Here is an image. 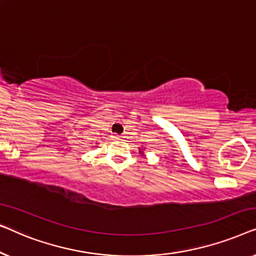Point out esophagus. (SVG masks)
Instances as JSON below:
<instances>
[{
	"instance_id": "34e87169",
	"label": "esophagus",
	"mask_w": 256,
	"mask_h": 256,
	"mask_svg": "<svg viewBox=\"0 0 256 256\" xmlns=\"http://www.w3.org/2000/svg\"><path fill=\"white\" fill-rule=\"evenodd\" d=\"M112 138H113L114 140H120V138H121V136H120V135H118V134H114L113 136H112Z\"/></svg>"
}]
</instances>
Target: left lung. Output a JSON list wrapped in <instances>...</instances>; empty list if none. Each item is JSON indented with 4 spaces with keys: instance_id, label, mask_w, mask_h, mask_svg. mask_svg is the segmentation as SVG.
Returning <instances> with one entry per match:
<instances>
[{
    "instance_id": "1",
    "label": "left lung",
    "mask_w": 256,
    "mask_h": 256,
    "mask_svg": "<svg viewBox=\"0 0 256 256\" xmlns=\"http://www.w3.org/2000/svg\"><path fill=\"white\" fill-rule=\"evenodd\" d=\"M140 152H141V150H140Z\"/></svg>"
}]
</instances>
